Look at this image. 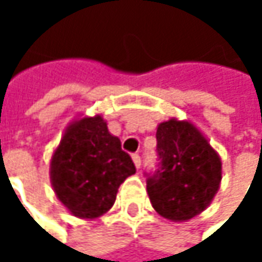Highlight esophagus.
<instances>
[{
    "instance_id": "esophagus-1",
    "label": "esophagus",
    "mask_w": 262,
    "mask_h": 262,
    "mask_svg": "<svg viewBox=\"0 0 262 262\" xmlns=\"http://www.w3.org/2000/svg\"><path fill=\"white\" fill-rule=\"evenodd\" d=\"M132 159H133L135 167H136V168H139V167H141V158H139V155H138V153L132 155Z\"/></svg>"
}]
</instances>
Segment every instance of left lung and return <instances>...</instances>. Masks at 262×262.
Listing matches in <instances>:
<instances>
[{
  "instance_id": "left-lung-1",
  "label": "left lung",
  "mask_w": 262,
  "mask_h": 262,
  "mask_svg": "<svg viewBox=\"0 0 262 262\" xmlns=\"http://www.w3.org/2000/svg\"><path fill=\"white\" fill-rule=\"evenodd\" d=\"M159 168L147 178L155 211L186 222L203 212L222 182V159L206 136L189 121L171 118L156 130Z\"/></svg>"
}]
</instances>
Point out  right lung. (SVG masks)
<instances>
[{
  "instance_id": "right-lung-1",
  "label": "right lung",
  "mask_w": 262,
  "mask_h": 262,
  "mask_svg": "<svg viewBox=\"0 0 262 262\" xmlns=\"http://www.w3.org/2000/svg\"><path fill=\"white\" fill-rule=\"evenodd\" d=\"M136 168L111 135L101 115L77 118L63 133L50 162V179L62 205L76 217L92 220L115 203L120 185Z\"/></svg>"
}]
</instances>
